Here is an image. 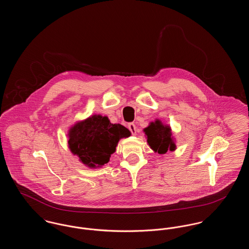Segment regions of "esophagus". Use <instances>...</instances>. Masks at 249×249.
I'll list each match as a JSON object with an SVG mask.
<instances>
[{
  "instance_id": "obj_1",
  "label": "esophagus",
  "mask_w": 249,
  "mask_h": 249,
  "mask_svg": "<svg viewBox=\"0 0 249 249\" xmlns=\"http://www.w3.org/2000/svg\"><path fill=\"white\" fill-rule=\"evenodd\" d=\"M128 128H129V130H130V132H131L133 135L136 133V126H135L133 123H130V124L128 125Z\"/></svg>"
}]
</instances>
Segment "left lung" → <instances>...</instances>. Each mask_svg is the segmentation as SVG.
Wrapping results in <instances>:
<instances>
[{"mask_svg": "<svg viewBox=\"0 0 249 249\" xmlns=\"http://www.w3.org/2000/svg\"><path fill=\"white\" fill-rule=\"evenodd\" d=\"M143 131L147 138V143L152 150L159 154H165L168 151H174L177 145L174 141L173 133L169 125L163 124L160 119L150 122Z\"/></svg>", "mask_w": 249, "mask_h": 249, "instance_id": "obj_1", "label": "left lung"}]
</instances>
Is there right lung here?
Segmentation results:
<instances>
[{
	"mask_svg": "<svg viewBox=\"0 0 249 249\" xmlns=\"http://www.w3.org/2000/svg\"><path fill=\"white\" fill-rule=\"evenodd\" d=\"M130 136V131L120 124H112L107 117L93 115L75 123L68 132L71 153L89 168L107 163L121 138Z\"/></svg>",
	"mask_w": 249,
	"mask_h": 249,
	"instance_id": "obj_1",
	"label": "right lung"
}]
</instances>
